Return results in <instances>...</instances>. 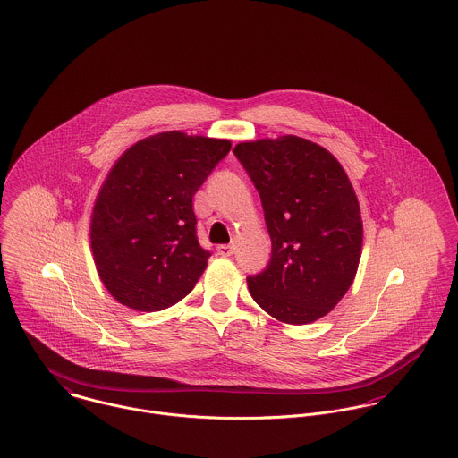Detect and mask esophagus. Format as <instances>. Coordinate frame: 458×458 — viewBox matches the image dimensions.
Listing matches in <instances>:
<instances>
[{
  "label": "esophagus",
  "mask_w": 458,
  "mask_h": 458,
  "mask_svg": "<svg viewBox=\"0 0 458 458\" xmlns=\"http://www.w3.org/2000/svg\"><path fill=\"white\" fill-rule=\"evenodd\" d=\"M216 252H218V256H222V258H229V256L234 254V247H233V245H218V247H216Z\"/></svg>",
  "instance_id": "esophagus-1"
}]
</instances>
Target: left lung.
I'll return each mask as SVG.
<instances>
[{
  "instance_id": "1",
  "label": "left lung",
  "mask_w": 458,
  "mask_h": 458,
  "mask_svg": "<svg viewBox=\"0 0 458 458\" xmlns=\"http://www.w3.org/2000/svg\"><path fill=\"white\" fill-rule=\"evenodd\" d=\"M234 155L252 178L271 238V261L249 276L254 301L285 325L329 314L354 282L363 247L360 202L327 148L280 135L238 142Z\"/></svg>"
}]
</instances>
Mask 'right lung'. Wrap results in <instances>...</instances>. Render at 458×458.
Wrapping results in <instances>:
<instances>
[{
    "label": "right lung",
    "mask_w": 458,
    "mask_h": 458,
    "mask_svg": "<svg viewBox=\"0 0 458 458\" xmlns=\"http://www.w3.org/2000/svg\"><path fill=\"white\" fill-rule=\"evenodd\" d=\"M229 139L160 131L125 149L91 209L89 245L109 294L137 312L182 301L208 266L192 197L229 153Z\"/></svg>",
    "instance_id": "obj_1"
}]
</instances>
